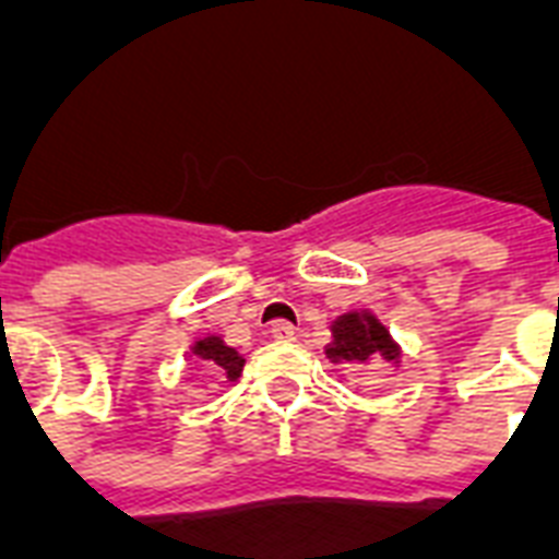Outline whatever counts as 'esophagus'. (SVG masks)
Instances as JSON below:
<instances>
[{
  "instance_id": "1",
  "label": "esophagus",
  "mask_w": 559,
  "mask_h": 559,
  "mask_svg": "<svg viewBox=\"0 0 559 559\" xmlns=\"http://www.w3.org/2000/svg\"><path fill=\"white\" fill-rule=\"evenodd\" d=\"M270 336L275 342H293L296 340V328H293L289 322H275L270 328Z\"/></svg>"
}]
</instances>
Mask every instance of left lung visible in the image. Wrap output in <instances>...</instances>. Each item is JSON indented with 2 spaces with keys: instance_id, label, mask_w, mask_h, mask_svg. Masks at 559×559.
Listing matches in <instances>:
<instances>
[{
  "instance_id": "1",
  "label": "left lung",
  "mask_w": 559,
  "mask_h": 559,
  "mask_svg": "<svg viewBox=\"0 0 559 559\" xmlns=\"http://www.w3.org/2000/svg\"><path fill=\"white\" fill-rule=\"evenodd\" d=\"M333 342L324 348L328 359L336 366H366L368 359L400 357L397 345L391 342L389 331L371 313H345L333 322Z\"/></svg>"
}]
</instances>
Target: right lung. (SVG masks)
<instances>
[{"mask_svg":"<svg viewBox=\"0 0 559 559\" xmlns=\"http://www.w3.org/2000/svg\"><path fill=\"white\" fill-rule=\"evenodd\" d=\"M191 354L193 357L205 359L211 368H217V371L231 382L240 377V371H243V362H246V359L240 357L235 348H228L226 342L219 340V336H205V340H200L191 348Z\"/></svg>","mask_w":559,"mask_h":559,"instance_id":"add662e5","label":"right lung"}]
</instances>
